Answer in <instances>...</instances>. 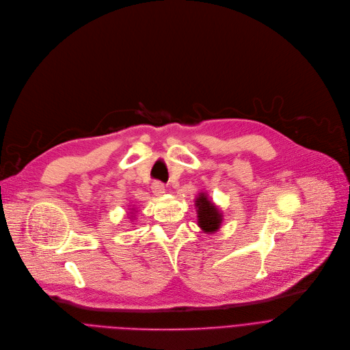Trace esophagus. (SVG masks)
Segmentation results:
<instances>
[{
    "mask_svg": "<svg viewBox=\"0 0 350 350\" xmlns=\"http://www.w3.org/2000/svg\"><path fill=\"white\" fill-rule=\"evenodd\" d=\"M152 191H153L156 196H163V194L167 191V189H165L164 183H161V182H154V183L152 185Z\"/></svg>",
    "mask_w": 350,
    "mask_h": 350,
    "instance_id": "esophagus-1",
    "label": "esophagus"
}]
</instances>
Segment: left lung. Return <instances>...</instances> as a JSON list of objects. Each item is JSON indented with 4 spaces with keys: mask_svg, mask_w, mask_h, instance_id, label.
Masks as SVG:
<instances>
[{
    "mask_svg": "<svg viewBox=\"0 0 350 350\" xmlns=\"http://www.w3.org/2000/svg\"><path fill=\"white\" fill-rule=\"evenodd\" d=\"M196 206H197V218H198V226L204 233H215L219 230L222 224V213L219 208L213 202L205 193H198V197L196 198Z\"/></svg>",
    "mask_w": 350,
    "mask_h": 350,
    "instance_id": "left-lung-1",
    "label": "left lung"
}]
</instances>
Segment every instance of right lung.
<instances>
[{
	"label": "right lung",
	"mask_w": 350,
	"mask_h": 350,
	"mask_svg": "<svg viewBox=\"0 0 350 350\" xmlns=\"http://www.w3.org/2000/svg\"><path fill=\"white\" fill-rule=\"evenodd\" d=\"M128 218H131V217H128Z\"/></svg>",
	"instance_id": "1"
}]
</instances>
